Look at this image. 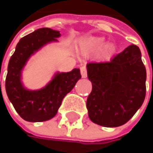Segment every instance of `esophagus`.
I'll return each instance as SVG.
<instances>
[{
	"mask_svg": "<svg viewBox=\"0 0 153 153\" xmlns=\"http://www.w3.org/2000/svg\"><path fill=\"white\" fill-rule=\"evenodd\" d=\"M80 74H81V77L82 78H87L88 74H87V68L85 66H81L80 67Z\"/></svg>",
	"mask_w": 153,
	"mask_h": 153,
	"instance_id": "esophagus-1",
	"label": "esophagus"
}]
</instances>
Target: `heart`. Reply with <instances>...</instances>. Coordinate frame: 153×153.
Wrapping results in <instances>:
<instances>
[{"label": "heart", "instance_id": "obj_1", "mask_svg": "<svg viewBox=\"0 0 153 153\" xmlns=\"http://www.w3.org/2000/svg\"><path fill=\"white\" fill-rule=\"evenodd\" d=\"M105 44V39L103 37L88 36L80 40L79 48L81 53L86 55H94L100 52L104 58H110L115 51V46L111 43Z\"/></svg>", "mask_w": 153, "mask_h": 153}]
</instances>
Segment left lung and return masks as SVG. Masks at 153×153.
<instances>
[{"mask_svg": "<svg viewBox=\"0 0 153 153\" xmlns=\"http://www.w3.org/2000/svg\"><path fill=\"white\" fill-rule=\"evenodd\" d=\"M141 56L139 48L130 45L110 62L87 65L92 83L87 99L91 121L106 128L119 127L142 106L146 93V69Z\"/></svg>", "mask_w": 153, "mask_h": 153, "instance_id": "8db88e82", "label": "left lung"}]
</instances>
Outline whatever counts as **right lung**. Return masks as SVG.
Segmentation results:
<instances>
[{
  "instance_id": "1",
  "label": "right lung",
  "mask_w": 153,
  "mask_h": 153,
  "mask_svg": "<svg viewBox=\"0 0 153 153\" xmlns=\"http://www.w3.org/2000/svg\"><path fill=\"white\" fill-rule=\"evenodd\" d=\"M61 34L50 28H40L23 37L10 59L6 77V93L16 112L30 122L46 121L57 113L63 98L81 78L79 69L68 73H56L41 89L30 90L22 83V71L29 58L43 46L56 42ZM1 87V85H0Z\"/></svg>"
}]
</instances>
